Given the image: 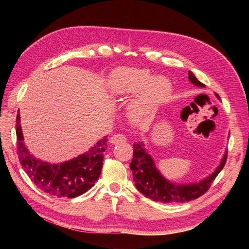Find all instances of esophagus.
I'll use <instances>...</instances> for the list:
<instances>
[{
  "instance_id": "34e87169",
  "label": "esophagus",
  "mask_w": 249,
  "mask_h": 249,
  "mask_svg": "<svg viewBox=\"0 0 249 249\" xmlns=\"http://www.w3.org/2000/svg\"><path fill=\"white\" fill-rule=\"evenodd\" d=\"M125 141H126V137L124 134H115L110 138V142L113 143V144H118V143H123Z\"/></svg>"
}]
</instances>
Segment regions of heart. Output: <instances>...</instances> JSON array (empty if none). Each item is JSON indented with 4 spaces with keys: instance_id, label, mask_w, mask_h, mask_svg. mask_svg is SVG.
<instances>
[{
    "instance_id": "b5f03b06",
    "label": "heart",
    "mask_w": 249,
    "mask_h": 249,
    "mask_svg": "<svg viewBox=\"0 0 249 249\" xmlns=\"http://www.w3.org/2000/svg\"><path fill=\"white\" fill-rule=\"evenodd\" d=\"M150 77L147 71L125 69L116 71L111 78L112 91L117 95L136 93L147 85L131 108L134 117L147 114L170 88V83L166 78L156 77L150 80Z\"/></svg>"
}]
</instances>
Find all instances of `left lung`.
<instances>
[{"instance_id":"8db88e82","label":"left lung","mask_w":249,"mask_h":249,"mask_svg":"<svg viewBox=\"0 0 249 249\" xmlns=\"http://www.w3.org/2000/svg\"><path fill=\"white\" fill-rule=\"evenodd\" d=\"M188 77L194 85L203 87L202 84L194 74L189 71ZM218 96V95H217ZM219 97V96H218ZM228 153L224 155L221 164L218 166L213 175L208 178L196 184L190 185H177L165 179L160 172L157 170L155 163L150 156L145 152L142 142H135L133 145V160L131 162V170L133 171V179L137 189L144 196L155 201H161L166 203L172 202H185L196 199L205 194L211 184L218 176L227 162Z\"/></svg>"}]
</instances>
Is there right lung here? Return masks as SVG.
<instances>
[{
  "label": "right lung",
  "instance_id": "add662e5",
  "mask_svg": "<svg viewBox=\"0 0 249 249\" xmlns=\"http://www.w3.org/2000/svg\"><path fill=\"white\" fill-rule=\"evenodd\" d=\"M20 117L17 115V153L21 167L40 190L57 197L73 198L94 186L101 175L107 136L76 159L61 164L42 162L30 154L24 143Z\"/></svg>",
  "mask_w": 249,
  "mask_h": 249
}]
</instances>
